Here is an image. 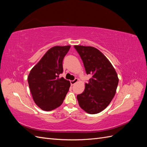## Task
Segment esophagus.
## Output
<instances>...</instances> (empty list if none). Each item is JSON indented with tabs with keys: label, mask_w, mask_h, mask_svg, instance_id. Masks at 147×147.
Returning a JSON list of instances; mask_svg holds the SVG:
<instances>
[{
	"label": "esophagus",
	"mask_w": 147,
	"mask_h": 147,
	"mask_svg": "<svg viewBox=\"0 0 147 147\" xmlns=\"http://www.w3.org/2000/svg\"><path fill=\"white\" fill-rule=\"evenodd\" d=\"M78 78H75V79L74 80L70 81V83H71V84H72V85H74V84H75L77 82H78Z\"/></svg>",
	"instance_id": "esophagus-1"
}]
</instances>
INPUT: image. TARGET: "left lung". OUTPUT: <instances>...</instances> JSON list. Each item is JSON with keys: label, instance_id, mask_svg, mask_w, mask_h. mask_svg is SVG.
I'll list each match as a JSON object with an SVG mask.
<instances>
[{"label": "left lung", "instance_id": "obj_1", "mask_svg": "<svg viewBox=\"0 0 147 147\" xmlns=\"http://www.w3.org/2000/svg\"><path fill=\"white\" fill-rule=\"evenodd\" d=\"M87 74L92 75L85 89L77 95L80 107L89 114L104 110L113 99L118 84V75L109 60L98 49L75 45Z\"/></svg>", "mask_w": 147, "mask_h": 147}]
</instances>
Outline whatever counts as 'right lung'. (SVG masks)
Listing matches in <instances>:
<instances>
[{
    "label": "right lung",
    "instance_id": "1",
    "mask_svg": "<svg viewBox=\"0 0 147 147\" xmlns=\"http://www.w3.org/2000/svg\"><path fill=\"white\" fill-rule=\"evenodd\" d=\"M70 45L55 46L48 50L31 69L28 83L32 98L42 110L51 111L63 104L70 83L63 77V61Z\"/></svg>",
    "mask_w": 147,
    "mask_h": 147
}]
</instances>
